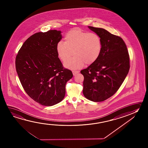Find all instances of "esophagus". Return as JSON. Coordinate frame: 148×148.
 I'll return each instance as SVG.
<instances>
[{"mask_svg": "<svg viewBox=\"0 0 148 148\" xmlns=\"http://www.w3.org/2000/svg\"><path fill=\"white\" fill-rule=\"evenodd\" d=\"M72 72H73V75H75L76 74H77L79 73V71H73Z\"/></svg>", "mask_w": 148, "mask_h": 148, "instance_id": "obj_1", "label": "esophagus"}]
</instances>
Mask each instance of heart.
Here are the masks:
<instances>
[{
    "mask_svg": "<svg viewBox=\"0 0 148 148\" xmlns=\"http://www.w3.org/2000/svg\"><path fill=\"white\" fill-rule=\"evenodd\" d=\"M102 50L101 38L95 32L84 31L75 28L68 32L64 36V42L59 41L56 45L57 56L64 61L73 52V58L64 62L66 68L79 69L87 64H91L99 58Z\"/></svg>",
    "mask_w": 148,
    "mask_h": 148,
    "instance_id": "1",
    "label": "heart"
}]
</instances>
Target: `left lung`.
Listing matches in <instances>:
<instances>
[{
  "instance_id": "left-lung-1",
  "label": "left lung",
  "mask_w": 148,
  "mask_h": 148,
  "mask_svg": "<svg viewBox=\"0 0 148 148\" xmlns=\"http://www.w3.org/2000/svg\"><path fill=\"white\" fill-rule=\"evenodd\" d=\"M88 28L101 38L99 58L87 69L84 75L83 94L93 102L104 101L118 91L128 73L130 56L125 42L120 36L101 28Z\"/></svg>"
}]
</instances>
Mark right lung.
<instances>
[{
    "label": "right lung",
    "mask_w": 148,
    "mask_h": 148,
    "mask_svg": "<svg viewBox=\"0 0 148 148\" xmlns=\"http://www.w3.org/2000/svg\"><path fill=\"white\" fill-rule=\"evenodd\" d=\"M61 32L51 30L34 34L16 57V70L25 92L44 106L60 102L65 96L66 83L73 77L71 71L63 68L56 52Z\"/></svg>",
    "instance_id": "1"
}]
</instances>
